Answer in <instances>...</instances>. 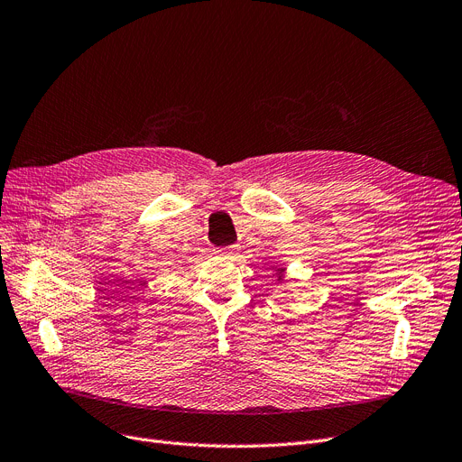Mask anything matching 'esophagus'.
Wrapping results in <instances>:
<instances>
[{"label": "esophagus", "instance_id": "1", "mask_svg": "<svg viewBox=\"0 0 462 462\" xmlns=\"http://www.w3.org/2000/svg\"><path fill=\"white\" fill-rule=\"evenodd\" d=\"M236 252H238L236 246H226V248H217L216 250V254L221 255V257H233Z\"/></svg>", "mask_w": 462, "mask_h": 462}]
</instances>
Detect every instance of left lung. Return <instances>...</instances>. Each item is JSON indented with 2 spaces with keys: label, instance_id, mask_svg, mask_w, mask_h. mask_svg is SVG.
<instances>
[{
  "label": "left lung",
  "instance_id": "obj_1",
  "mask_svg": "<svg viewBox=\"0 0 462 462\" xmlns=\"http://www.w3.org/2000/svg\"><path fill=\"white\" fill-rule=\"evenodd\" d=\"M276 269V267H274ZM276 273H279V281L282 279V273H284V269L282 267H279V269H276Z\"/></svg>",
  "mask_w": 462,
  "mask_h": 462
}]
</instances>
